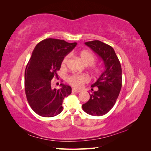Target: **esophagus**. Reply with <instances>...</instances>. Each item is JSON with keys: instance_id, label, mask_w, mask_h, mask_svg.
<instances>
[{"instance_id": "esophagus-1", "label": "esophagus", "mask_w": 151, "mask_h": 151, "mask_svg": "<svg viewBox=\"0 0 151 151\" xmlns=\"http://www.w3.org/2000/svg\"><path fill=\"white\" fill-rule=\"evenodd\" d=\"M72 91H73V92H75V93H79V92H81V91L80 90V89H75V88H73V89H72Z\"/></svg>"}]
</instances>
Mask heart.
<instances>
[{"label":"heart","instance_id":"obj_1","mask_svg":"<svg viewBox=\"0 0 151 151\" xmlns=\"http://www.w3.org/2000/svg\"><path fill=\"white\" fill-rule=\"evenodd\" d=\"M69 54H67L62 62V67H65L66 64L68 62L69 58ZM79 57L81 58L82 62L84 63L86 65H91L95 63V57L93 54L89 52L88 50H82L79 52ZM95 72H97V69H94ZM69 84L74 86V87L81 88H82L84 84L89 81V78L88 75H81V74H74V75H70L67 79Z\"/></svg>","mask_w":151,"mask_h":151}]
</instances>
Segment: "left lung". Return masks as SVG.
I'll use <instances>...</instances> for the list:
<instances>
[{
  "label": "left lung",
  "mask_w": 151,
  "mask_h": 151,
  "mask_svg": "<svg viewBox=\"0 0 151 151\" xmlns=\"http://www.w3.org/2000/svg\"><path fill=\"white\" fill-rule=\"evenodd\" d=\"M85 44L102 60L105 69L97 81L91 86L96 90L89 93L90 98L82 104V109L88 114L101 116L113 108L119 95L122 86L121 63L114 49L108 45L99 40Z\"/></svg>",
  "instance_id": "8db88e82"
}]
</instances>
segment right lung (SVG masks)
I'll list each match as a JSON object with an SVG mask.
<instances>
[{
    "label": "right lung",
    "instance_id": "1",
    "mask_svg": "<svg viewBox=\"0 0 151 151\" xmlns=\"http://www.w3.org/2000/svg\"><path fill=\"white\" fill-rule=\"evenodd\" d=\"M62 40L49 39L40 41L35 47L24 73L25 93L31 108L45 117L60 114L62 102L71 93L70 86L61 84V88L52 87V80L58 77L63 58L76 45Z\"/></svg>",
    "mask_w": 151,
    "mask_h": 151
}]
</instances>
